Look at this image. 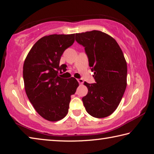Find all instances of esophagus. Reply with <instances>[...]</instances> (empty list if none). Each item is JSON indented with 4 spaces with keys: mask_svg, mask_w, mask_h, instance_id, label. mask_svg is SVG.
I'll return each mask as SVG.
<instances>
[{
    "mask_svg": "<svg viewBox=\"0 0 154 154\" xmlns=\"http://www.w3.org/2000/svg\"><path fill=\"white\" fill-rule=\"evenodd\" d=\"M77 80H78V82H79V84H80V85H82V83H83V82H84V81H83V80L81 79H78Z\"/></svg>",
    "mask_w": 154,
    "mask_h": 154,
    "instance_id": "34e87169",
    "label": "esophagus"
}]
</instances>
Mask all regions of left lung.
I'll return each instance as SVG.
<instances>
[{"instance_id": "obj_1", "label": "left lung", "mask_w": 154, "mask_h": 154, "mask_svg": "<svg viewBox=\"0 0 154 154\" xmlns=\"http://www.w3.org/2000/svg\"><path fill=\"white\" fill-rule=\"evenodd\" d=\"M85 47L95 83L84 82L88 94L82 97L87 112L96 118L106 117L117 109L127 86V63L119 44L100 31L75 34Z\"/></svg>"}]
</instances>
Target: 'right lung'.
<instances>
[{
    "instance_id": "add662e5",
    "label": "right lung",
    "mask_w": 154,
    "mask_h": 154,
    "mask_svg": "<svg viewBox=\"0 0 154 154\" xmlns=\"http://www.w3.org/2000/svg\"><path fill=\"white\" fill-rule=\"evenodd\" d=\"M74 35L54 34L42 37L24 60L23 79L27 97L37 113L50 122L66 116L71 95L79 85L74 78L59 76V72L66 70V65H59L60 57L74 44Z\"/></svg>"
}]
</instances>
